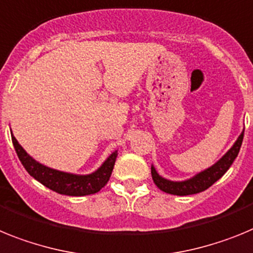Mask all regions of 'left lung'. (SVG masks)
Here are the masks:
<instances>
[{
  "label": "left lung",
  "mask_w": 253,
  "mask_h": 253,
  "mask_svg": "<svg viewBox=\"0 0 253 253\" xmlns=\"http://www.w3.org/2000/svg\"><path fill=\"white\" fill-rule=\"evenodd\" d=\"M243 135H245V129L238 136V139L233 144L232 148L224 154L214 166L209 167L208 169L197 173L192 178H188L186 181H170V179L164 178L157 172L154 166H151V177H153L154 183L157 184L159 190L170 193V195H177V196H187V195H193V193L208 190L210 186H212L219 178L223 177L224 173L227 172L233 164L242 145Z\"/></svg>",
  "instance_id": "8db88e82"
}]
</instances>
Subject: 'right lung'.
<instances>
[{
    "instance_id": "add662e5",
    "label": "right lung",
    "mask_w": 253,
    "mask_h": 253,
    "mask_svg": "<svg viewBox=\"0 0 253 253\" xmlns=\"http://www.w3.org/2000/svg\"><path fill=\"white\" fill-rule=\"evenodd\" d=\"M11 139H12L17 157L20 159L24 168L26 169V172L49 190L61 193V195H67V196H86V195H93L102 190L109 181L114 163H116V158H117V150H116L105 159L104 163L96 169L95 172L90 174H72V173L62 172V170L43 166L33 159L29 154L24 150L14 135H11Z\"/></svg>"
}]
</instances>
